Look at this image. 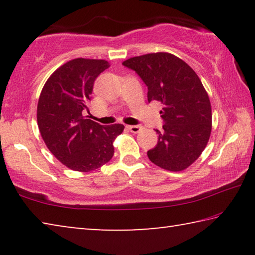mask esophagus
Masks as SVG:
<instances>
[{
    "instance_id": "34e87169",
    "label": "esophagus",
    "mask_w": 255,
    "mask_h": 255,
    "mask_svg": "<svg viewBox=\"0 0 255 255\" xmlns=\"http://www.w3.org/2000/svg\"><path fill=\"white\" fill-rule=\"evenodd\" d=\"M127 128L129 129V130H130L131 132H133V133H137V132H139L141 129H143V127L141 126H127Z\"/></svg>"
}]
</instances>
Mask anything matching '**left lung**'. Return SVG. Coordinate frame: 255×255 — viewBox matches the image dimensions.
Masks as SVG:
<instances>
[{
  "mask_svg": "<svg viewBox=\"0 0 255 255\" xmlns=\"http://www.w3.org/2000/svg\"><path fill=\"white\" fill-rule=\"evenodd\" d=\"M135 71L148 89L147 99L163 105L164 122L157 145L148 158L167 171H182L200 156L211 132L209 97L196 72L176 56L153 53L123 63Z\"/></svg>",
  "mask_w": 255,
  "mask_h": 255,
  "instance_id": "1",
  "label": "left lung"
}]
</instances>
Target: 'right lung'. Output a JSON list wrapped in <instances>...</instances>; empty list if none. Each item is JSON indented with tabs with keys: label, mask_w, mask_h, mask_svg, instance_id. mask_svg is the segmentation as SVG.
I'll return each mask as SVG.
<instances>
[{
	"label": "right lung",
	"mask_w": 255,
	"mask_h": 255,
	"mask_svg": "<svg viewBox=\"0 0 255 255\" xmlns=\"http://www.w3.org/2000/svg\"><path fill=\"white\" fill-rule=\"evenodd\" d=\"M103 59L75 58L57 68L42 88L37 107L40 135L51 154L71 170L90 172L114 156V141L125 126L88 119L97 77L109 67Z\"/></svg>",
	"instance_id": "right-lung-1"
}]
</instances>
